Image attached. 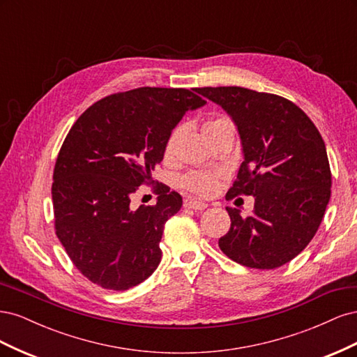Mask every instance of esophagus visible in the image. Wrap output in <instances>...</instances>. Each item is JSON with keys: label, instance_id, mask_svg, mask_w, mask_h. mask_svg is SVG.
Listing matches in <instances>:
<instances>
[{"label": "esophagus", "instance_id": "obj_1", "mask_svg": "<svg viewBox=\"0 0 357 357\" xmlns=\"http://www.w3.org/2000/svg\"><path fill=\"white\" fill-rule=\"evenodd\" d=\"M185 207L199 211V210L207 208V204L202 202V201H195V199H186V201H185Z\"/></svg>", "mask_w": 357, "mask_h": 357}]
</instances>
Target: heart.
I'll return each instance as SVG.
<instances>
[{"label":"heart","instance_id":"obj_1","mask_svg":"<svg viewBox=\"0 0 357 357\" xmlns=\"http://www.w3.org/2000/svg\"><path fill=\"white\" fill-rule=\"evenodd\" d=\"M222 129H234V123L229 117L215 116L208 119V121L204 123V132L207 137H210L211 134L218 131H222ZM177 137H178V129H174L165 143V149H164L165 158H171L174 155ZM218 178L219 176L215 174V172L192 171L181 178V186L192 193H197L199 197H210L211 193H214V190L218 189Z\"/></svg>","mask_w":357,"mask_h":357}]
</instances>
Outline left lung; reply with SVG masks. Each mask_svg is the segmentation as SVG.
Returning <instances> with one entry per match:
<instances>
[{"label":"left lung","mask_w":357,"mask_h":357,"mask_svg":"<svg viewBox=\"0 0 357 357\" xmlns=\"http://www.w3.org/2000/svg\"><path fill=\"white\" fill-rule=\"evenodd\" d=\"M219 104L238 129L244 160L228 198L255 197V210L231 218L220 250L234 262L274 269L296 257L316 235L331 198L325 142L311 119L291 101L240 86L198 88Z\"/></svg>","instance_id":"left-lung-1"}]
</instances>
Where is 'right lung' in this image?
<instances>
[{
  "label": "right lung",
  "mask_w": 357,
  "mask_h": 357,
  "mask_svg": "<svg viewBox=\"0 0 357 357\" xmlns=\"http://www.w3.org/2000/svg\"><path fill=\"white\" fill-rule=\"evenodd\" d=\"M205 102L197 88H138L96 101L71 126L53 171L55 229L92 283L126 290L158 268L164 225L181 197L162 188L155 205L129 204L153 183L172 129Z\"/></svg>",
  "instance_id": "add662e5"
}]
</instances>
